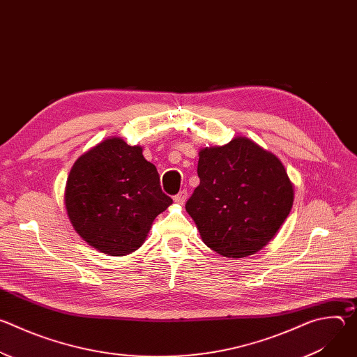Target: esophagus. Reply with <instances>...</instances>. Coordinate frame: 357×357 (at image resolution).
Returning a JSON list of instances; mask_svg holds the SVG:
<instances>
[{
    "instance_id": "esophagus-1",
    "label": "esophagus",
    "mask_w": 357,
    "mask_h": 357,
    "mask_svg": "<svg viewBox=\"0 0 357 357\" xmlns=\"http://www.w3.org/2000/svg\"><path fill=\"white\" fill-rule=\"evenodd\" d=\"M186 199H188V192L183 189V190H181L178 195H175V197H174V200H175V203H178V205H183V203L186 202Z\"/></svg>"
}]
</instances>
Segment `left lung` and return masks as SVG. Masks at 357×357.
<instances>
[{"label": "left lung", "mask_w": 357, "mask_h": 357, "mask_svg": "<svg viewBox=\"0 0 357 357\" xmlns=\"http://www.w3.org/2000/svg\"><path fill=\"white\" fill-rule=\"evenodd\" d=\"M197 176L186 212L203 243L223 257L261 250L291 212L294 186L282 162L245 137L200 149Z\"/></svg>", "instance_id": "1"}]
</instances>
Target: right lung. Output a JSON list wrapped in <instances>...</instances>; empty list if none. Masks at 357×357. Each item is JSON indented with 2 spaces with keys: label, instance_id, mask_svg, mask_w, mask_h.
<instances>
[{
  "label": "right lung",
  "instance_id": "obj_1",
  "mask_svg": "<svg viewBox=\"0 0 357 357\" xmlns=\"http://www.w3.org/2000/svg\"><path fill=\"white\" fill-rule=\"evenodd\" d=\"M172 203L142 148L113 137L83 154L70 169L65 205L77 234L109 256L144 243L152 222Z\"/></svg>",
  "mask_w": 357,
  "mask_h": 357
}]
</instances>
